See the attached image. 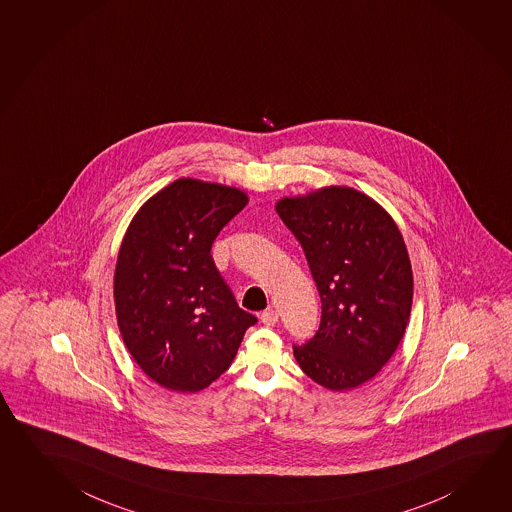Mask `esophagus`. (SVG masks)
<instances>
[{"instance_id": "34e87169", "label": "esophagus", "mask_w": 512, "mask_h": 512, "mask_svg": "<svg viewBox=\"0 0 512 512\" xmlns=\"http://www.w3.org/2000/svg\"><path fill=\"white\" fill-rule=\"evenodd\" d=\"M261 323L267 326L276 325V323H278V312L272 310V308H267V310L261 314Z\"/></svg>"}]
</instances>
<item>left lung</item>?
Masks as SVG:
<instances>
[{
	"label": "left lung",
	"mask_w": 512,
	"mask_h": 512,
	"mask_svg": "<svg viewBox=\"0 0 512 512\" xmlns=\"http://www.w3.org/2000/svg\"><path fill=\"white\" fill-rule=\"evenodd\" d=\"M276 213L301 243L321 298V323L292 344L301 370L328 390H352L390 361L408 325L413 274L390 214L350 187L283 198Z\"/></svg>",
	"instance_id": "8db88e82"
}]
</instances>
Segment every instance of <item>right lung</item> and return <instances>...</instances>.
<instances>
[{"mask_svg":"<svg viewBox=\"0 0 512 512\" xmlns=\"http://www.w3.org/2000/svg\"><path fill=\"white\" fill-rule=\"evenodd\" d=\"M247 202L240 189L180 178L140 207L122 240L113 283L122 339L168 390L207 388L258 323L238 307L211 256Z\"/></svg>","mask_w":512,"mask_h":512,"instance_id":"add662e5","label":"right lung"}]
</instances>
